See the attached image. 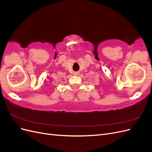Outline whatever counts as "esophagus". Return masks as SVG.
<instances>
[{
    "label": "esophagus",
    "instance_id": "34e87169",
    "mask_svg": "<svg viewBox=\"0 0 152 152\" xmlns=\"http://www.w3.org/2000/svg\"><path fill=\"white\" fill-rule=\"evenodd\" d=\"M79 72H75V73H74V75H76V76H77V75H79Z\"/></svg>",
    "mask_w": 152,
    "mask_h": 152
}]
</instances>
